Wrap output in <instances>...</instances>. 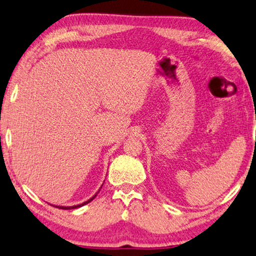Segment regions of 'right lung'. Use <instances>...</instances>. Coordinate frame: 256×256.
Here are the masks:
<instances>
[{"instance_id": "right-lung-1", "label": "right lung", "mask_w": 256, "mask_h": 256, "mask_svg": "<svg viewBox=\"0 0 256 256\" xmlns=\"http://www.w3.org/2000/svg\"><path fill=\"white\" fill-rule=\"evenodd\" d=\"M102 188V186H101ZM101 190V188H100ZM100 190H98L96 192V194H95V196H93L90 198V199H88L87 201H85V202H82V204H77V206H68V207H64V206H54V204H52V206H54V207H56V208H60V209H76V208H79V207H82V206H85V204H90V202L94 199L95 196H98V193L100 192Z\"/></svg>"}]
</instances>
